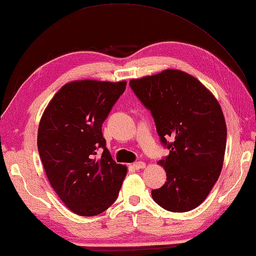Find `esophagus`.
<instances>
[{"mask_svg": "<svg viewBox=\"0 0 256 256\" xmlns=\"http://www.w3.org/2000/svg\"><path fill=\"white\" fill-rule=\"evenodd\" d=\"M133 166L136 170H138V169H144L146 167V164L144 162H135Z\"/></svg>", "mask_w": 256, "mask_h": 256, "instance_id": "esophagus-1", "label": "esophagus"}]
</instances>
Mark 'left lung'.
<instances>
[{"label": "left lung", "instance_id": "left-lung-1", "mask_svg": "<svg viewBox=\"0 0 256 256\" xmlns=\"http://www.w3.org/2000/svg\"><path fill=\"white\" fill-rule=\"evenodd\" d=\"M130 85L150 110L160 140L170 150L158 162L167 182L152 190L154 200L174 212L196 208L222 169L227 126L220 104L198 78L180 70L130 80ZM169 137L174 142H167Z\"/></svg>", "mask_w": 256, "mask_h": 256}]
</instances>
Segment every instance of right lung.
Masks as SVG:
<instances>
[{
    "instance_id": "add662e5",
    "label": "right lung",
    "mask_w": 256,
    "mask_h": 256,
    "mask_svg": "<svg viewBox=\"0 0 256 256\" xmlns=\"http://www.w3.org/2000/svg\"><path fill=\"white\" fill-rule=\"evenodd\" d=\"M126 82L82 80L58 89L40 118L38 150L51 186L76 215H99L114 203L128 168L112 159L104 121ZM99 146L104 148L96 156Z\"/></svg>"
}]
</instances>
